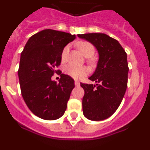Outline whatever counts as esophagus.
<instances>
[{
    "mask_svg": "<svg viewBox=\"0 0 150 150\" xmlns=\"http://www.w3.org/2000/svg\"><path fill=\"white\" fill-rule=\"evenodd\" d=\"M75 86H79V85H80V82H79V81H75Z\"/></svg>",
    "mask_w": 150,
    "mask_h": 150,
    "instance_id": "obj_1",
    "label": "esophagus"
}]
</instances>
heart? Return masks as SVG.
<instances>
[{"instance_id": "obj_1", "label": "heart", "mask_w": 150, "mask_h": 150, "mask_svg": "<svg viewBox=\"0 0 150 150\" xmlns=\"http://www.w3.org/2000/svg\"><path fill=\"white\" fill-rule=\"evenodd\" d=\"M77 48L81 52V53L85 57H91L94 52V48L93 45L87 41H80L76 44ZM68 52H69V46H65L62 51L61 59L64 62L66 59ZM64 71L66 75L71 76L75 79H81L85 76L88 72V69L86 66H80V65H75L73 64H69L65 65L64 68Z\"/></svg>"}]
</instances>
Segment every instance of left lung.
Masks as SVG:
<instances>
[{"instance_id":"8db88e82","label":"left lung","mask_w":150,"mask_h":150,"mask_svg":"<svg viewBox=\"0 0 150 150\" xmlns=\"http://www.w3.org/2000/svg\"><path fill=\"white\" fill-rule=\"evenodd\" d=\"M79 38L94 45L99 59L93 75L96 84H83V114L94 121L110 117L120 106L127 87L129 71L125 50L117 40L104 33L78 34Z\"/></svg>"}]
</instances>
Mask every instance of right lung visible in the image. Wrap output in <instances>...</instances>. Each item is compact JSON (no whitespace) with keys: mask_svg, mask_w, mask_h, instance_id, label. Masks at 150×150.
Wrapping results in <instances>:
<instances>
[{"mask_svg":"<svg viewBox=\"0 0 150 150\" xmlns=\"http://www.w3.org/2000/svg\"><path fill=\"white\" fill-rule=\"evenodd\" d=\"M75 35L43 30L33 35L21 52L18 77L25 103L36 116L53 120L63 115L75 81L56 68L61 63L62 51ZM55 72L61 78L57 83L51 78Z\"/></svg>","mask_w":150,"mask_h":150,"instance_id":"1","label":"right lung"}]
</instances>
